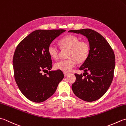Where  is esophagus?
I'll return each mask as SVG.
<instances>
[{"mask_svg":"<svg viewBox=\"0 0 126 126\" xmlns=\"http://www.w3.org/2000/svg\"><path fill=\"white\" fill-rule=\"evenodd\" d=\"M69 74V73H65V72H64V76H66L67 75H68Z\"/></svg>","mask_w":126,"mask_h":126,"instance_id":"1","label":"esophagus"}]
</instances>
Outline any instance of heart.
<instances>
[{
    "label": "heart",
    "mask_w": 126,
    "mask_h": 126,
    "mask_svg": "<svg viewBox=\"0 0 126 126\" xmlns=\"http://www.w3.org/2000/svg\"><path fill=\"white\" fill-rule=\"evenodd\" d=\"M60 44L64 49H69L68 59L57 62L55 68L67 73L69 72L76 65L77 62L82 63L87 58L90 53L89 44L86 41H80L75 35H68L60 40ZM48 53L52 58L57 60L60 56V49L53 44H50L47 48Z\"/></svg>",
    "instance_id": "heart-1"
}]
</instances>
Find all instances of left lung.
<instances>
[{"label": "left lung", "instance_id": "8db88e82", "mask_svg": "<svg viewBox=\"0 0 126 126\" xmlns=\"http://www.w3.org/2000/svg\"><path fill=\"white\" fill-rule=\"evenodd\" d=\"M68 32L85 36L90 47L89 55L79 68L85 73L75 74L76 81L71 86L73 92L86 102L97 100L105 94L112 81L115 66L114 51L104 37L92 29Z\"/></svg>", "mask_w": 126, "mask_h": 126}]
</instances>
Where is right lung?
<instances>
[{
    "label": "right lung",
    "mask_w": 126,
    "mask_h": 126,
    "mask_svg": "<svg viewBox=\"0 0 126 126\" xmlns=\"http://www.w3.org/2000/svg\"><path fill=\"white\" fill-rule=\"evenodd\" d=\"M64 29L32 32L17 45L13 57L14 77L22 94L33 102L41 103L52 95L64 74L60 70L43 72L52 68L47 48Z\"/></svg>",
    "instance_id": "add662e5"
}]
</instances>
